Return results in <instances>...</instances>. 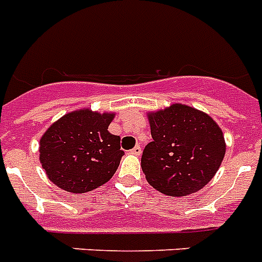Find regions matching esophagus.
<instances>
[{
	"label": "esophagus",
	"instance_id": "34e87169",
	"mask_svg": "<svg viewBox=\"0 0 262 262\" xmlns=\"http://www.w3.org/2000/svg\"><path fill=\"white\" fill-rule=\"evenodd\" d=\"M130 153L132 155H136V156H140V155H141V146L136 145L135 148L130 150Z\"/></svg>",
	"mask_w": 262,
	"mask_h": 262
}]
</instances>
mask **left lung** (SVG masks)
<instances>
[{"label": "left lung", "mask_w": 262, "mask_h": 262, "mask_svg": "<svg viewBox=\"0 0 262 262\" xmlns=\"http://www.w3.org/2000/svg\"><path fill=\"white\" fill-rule=\"evenodd\" d=\"M149 122L153 140L141 157L148 183L171 196L203 188L226 152L220 126L205 113L178 103L149 114Z\"/></svg>", "instance_id": "obj_1"}]
</instances>
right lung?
I'll return each instance as SVG.
<instances>
[{
	"label": "right lung",
	"mask_w": 262,
	"mask_h": 262,
	"mask_svg": "<svg viewBox=\"0 0 262 262\" xmlns=\"http://www.w3.org/2000/svg\"><path fill=\"white\" fill-rule=\"evenodd\" d=\"M113 117L78 110L51 125L40 140V161L51 182L83 193L112 179L125 155L120 136L107 132Z\"/></svg>",
	"instance_id": "obj_1"
}]
</instances>
